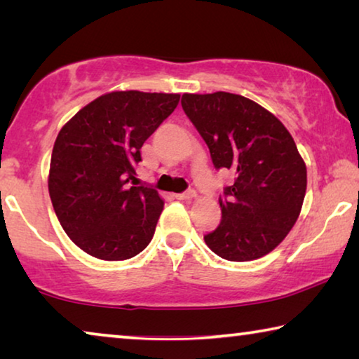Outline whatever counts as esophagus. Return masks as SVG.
<instances>
[{
	"label": "esophagus",
	"mask_w": 359,
	"mask_h": 359,
	"mask_svg": "<svg viewBox=\"0 0 359 359\" xmlns=\"http://www.w3.org/2000/svg\"><path fill=\"white\" fill-rule=\"evenodd\" d=\"M194 196H196V191H194V190H187L184 193L175 194V198H177V199H191Z\"/></svg>",
	"instance_id": "esophagus-1"
}]
</instances>
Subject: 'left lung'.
I'll return each instance as SVG.
<instances>
[{
  "label": "left lung",
  "mask_w": 359,
  "mask_h": 359,
  "mask_svg": "<svg viewBox=\"0 0 359 359\" xmlns=\"http://www.w3.org/2000/svg\"><path fill=\"white\" fill-rule=\"evenodd\" d=\"M182 109L208 144L217 171L234 184L218 198L222 222L204 236L228 261H252L280 244L302 208L307 171L293 137L269 111L241 95L182 96Z\"/></svg>",
  "instance_id": "1"
}]
</instances>
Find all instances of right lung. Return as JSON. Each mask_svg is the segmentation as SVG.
<instances>
[{
	"label": "right lung",
	"mask_w": 359,
	"mask_h": 359,
	"mask_svg": "<svg viewBox=\"0 0 359 359\" xmlns=\"http://www.w3.org/2000/svg\"><path fill=\"white\" fill-rule=\"evenodd\" d=\"M180 95L112 92L81 109L58 133L48 193L65 233L106 261L136 257L154 238L163 199L137 185L141 147Z\"/></svg>",
	"instance_id": "right-lung-1"
}]
</instances>
